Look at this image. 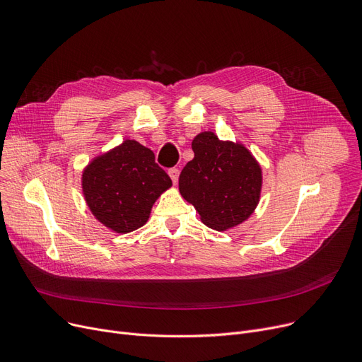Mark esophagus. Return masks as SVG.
<instances>
[{
  "instance_id": "esophagus-1",
  "label": "esophagus",
  "mask_w": 362,
  "mask_h": 362,
  "mask_svg": "<svg viewBox=\"0 0 362 362\" xmlns=\"http://www.w3.org/2000/svg\"><path fill=\"white\" fill-rule=\"evenodd\" d=\"M168 174H169V177H171L173 182L177 185V182H178V178H180V169H178V168H173V169H169Z\"/></svg>"
}]
</instances>
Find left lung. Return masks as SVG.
<instances>
[{
	"instance_id": "left-lung-1",
	"label": "left lung",
	"mask_w": 362,
	"mask_h": 362,
	"mask_svg": "<svg viewBox=\"0 0 362 362\" xmlns=\"http://www.w3.org/2000/svg\"><path fill=\"white\" fill-rule=\"evenodd\" d=\"M194 158L180 175V193L215 230H228L247 221L256 210L263 185L257 159L240 141L221 140L202 132L193 141Z\"/></svg>"
}]
</instances>
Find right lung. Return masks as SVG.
<instances>
[{
	"instance_id": "obj_1",
	"label": "right lung",
	"mask_w": 362,
	"mask_h": 362,
	"mask_svg": "<svg viewBox=\"0 0 362 362\" xmlns=\"http://www.w3.org/2000/svg\"><path fill=\"white\" fill-rule=\"evenodd\" d=\"M173 181L151 148L127 139L83 169L81 191L95 219L117 233L141 228Z\"/></svg>"
}]
</instances>
